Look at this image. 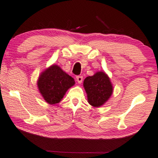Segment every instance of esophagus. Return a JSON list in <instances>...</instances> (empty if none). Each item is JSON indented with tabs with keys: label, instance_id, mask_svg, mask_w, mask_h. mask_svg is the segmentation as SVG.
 <instances>
[{
	"label": "esophagus",
	"instance_id": "1",
	"mask_svg": "<svg viewBox=\"0 0 158 158\" xmlns=\"http://www.w3.org/2000/svg\"><path fill=\"white\" fill-rule=\"evenodd\" d=\"M76 79H77V82H78L79 84H81L82 81H83V77L82 76H77Z\"/></svg>",
	"mask_w": 158,
	"mask_h": 158
}]
</instances>
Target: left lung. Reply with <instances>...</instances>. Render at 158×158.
Wrapping results in <instances>:
<instances>
[{"instance_id":"1","label":"left lung","mask_w":158,"mask_h":158,"mask_svg":"<svg viewBox=\"0 0 158 158\" xmlns=\"http://www.w3.org/2000/svg\"><path fill=\"white\" fill-rule=\"evenodd\" d=\"M84 87L87 94L88 102L94 107L103 105L113 92L110 77L104 72H97L84 81Z\"/></svg>"}]
</instances>
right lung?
Segmentation results:
<instances>
[{
	"label": "right lung",
	"mask_w": 158,
	"mask_h": 158,
	"mask_svg": "<svg viewBox=\"0 0 158 158\" xmlns=\"http://www.w3.org/2000/svg\"><path fill=\"white\" fill-rule=\"evenodd\" d=\"M74 84V79L56 64L41 72L37 81L40 93L44 100L50 104L61 102L66 91Z\"/></svg>",
	"instance_id": "add662e5"
}]
</instances>
